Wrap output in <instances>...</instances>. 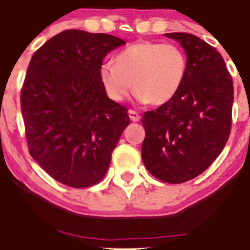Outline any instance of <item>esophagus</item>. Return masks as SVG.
I'll list each match as a JSON object with an SVG mask.
<instances>
[{
  "mask_svg": "<svg viewBox=\"0 0 250 250\" xmlns=\"http://www.w3.org/2000/svg\"><path fill=\"white\" fill-rule=\"evenodd\" d=\"M128 114H129V118H130L131 121H134V122L140 121L141 115L138 114V113L136 112V110H132V109H130V110H129V112H128Z\"/></svg>",
  "mask_w": 250,
  "mask_h": 250,
  "instance_id": "esophagus-1",
  "label": "esophagus"
}]
</instances>
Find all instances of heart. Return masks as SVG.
I'll return each instance as SVG.
<instances>
[{
  "mask_svg": "<svg viewBox=\"0 0 250 250\" xmlns=\"http://www.w3.org/2000/svg\"><path fill=\"white\" fill-rule=\"evenodd\" d=\"M187 69V58L179 46L144 41L120 52L115 63H103L100 80L114 102L128 97L134 82L140 102L163 105L178 94Z\"/></svg>",
  "mask_w": 250,
  "mask_h": 250,
  "instance_id": "b5f03b06",
  "label": "heart"
}]
</instances>
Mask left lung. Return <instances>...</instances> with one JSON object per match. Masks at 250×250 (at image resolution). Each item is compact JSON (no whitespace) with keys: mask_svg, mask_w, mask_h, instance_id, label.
<instances>
[{"mask_svg":"<svg viewBox=\"0 0 250 250\" xmlns=\"http://www.w3.org/2000/svg\"><path fill=\"white\" fill-rule=\"evenodd\" d=\"M187 55V75L178 94L142 119V159L160 181L183 183L212 164L232 125V76L218 50L190 33H167Z\"/></svg>","mask_w":250,"mask_h":250,"instance_id":"left-lung-1","label":"left lung"}]
</instances>
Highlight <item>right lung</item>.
<instances>
[{
    "mask_svg": "<svg viewBox=\"0 0 250 250\" xmlns=\"http://www.w3.org/2000/svg\"><path fill=\"white\" fill-rule=\"evenodd\" d=\"M125 41L65 30L36 50L21 91L28 152L56 181L97 185L130 123L127 107L107 97L100 67Z\"/></svg>",
    "mask_w": 250,
    "mask_h": 250,
    "instance_id": "1",
    "label": "right lung"
}]
</instances>
